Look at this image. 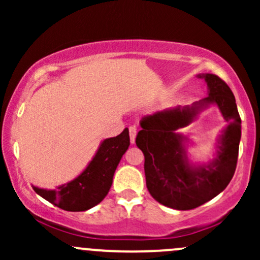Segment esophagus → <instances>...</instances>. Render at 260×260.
<instances>
[{
	"label": "esophagus",
	"instance_id": "obj_1",
	"mask_svg": "<svg viewBox=\"0 0 260 260\" xmlns=\"http://www.w3.org/2000/svg\"><path fill=\"white\" fill-rule=\"evenodd\" d=\"M136 136H137L136 127H129V139L132 144H134V142H136Z\"/></svg>",
	"mask_w": 260,
	"mask_h": 260
}]
</instances>
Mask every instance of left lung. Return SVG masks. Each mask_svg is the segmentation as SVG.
Listing matches in <instances>:
<instances>
[{"mask_svg": "<svg viewBox=\"0 0 260 260\" xmlns=\"http://www.w3.org/2000/svg\"><path fill=\"white\" fill-rule=\"evenodd\" d=\"M208 96L190 107H176L142 118L136 144L144 154L147 188L151 197L165 207L190 210L201 207L222 192L234 177L241 139V117L230 86L215 74H201ZM210 103H215L228 122L210 164L192 167L187 162L183 137L177 129L187 125Z\"/></svg>", "mask_w": 260, "mask_h": 260, "instance_id": "left-lung-1", "label": "left lung"}]
</instances>
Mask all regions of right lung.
Returning a JSON list of instances; mask_svg holds the SVG:
<instances>
[{
    "label": "right lung",
    "mask_w": 260,
    "mask_h": 260,
    "mask_svg": "<svg viewBox=\"0 0 260 260\" xmlns=\"http://www.w3.org/2000/svg\"><path fill=\"white\" fill-rule=\"evenodd\" d=\"M129 147V134L124 128L117 137L105 139L86 169L78 177L55 190L34 187L47 202L67 211H85L105 198L112 184L113 174L122 155Z\"/></svg>",
    "instance_id": "obj_1"
}]
</instances>
